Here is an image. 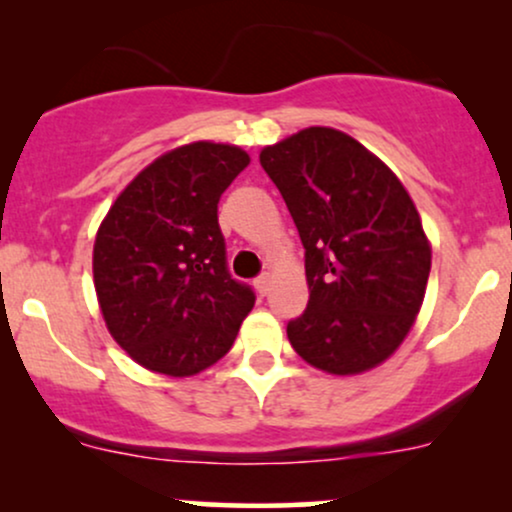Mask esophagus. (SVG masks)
Wrapping results in <instances>:
<instances>
[{
    "label": "esophagus",
    "mask_w": 512,
    "mask_h": 512,
    "mask_svg": "<svg viewBox=\"0 0 512 512\" xmlns=\"http://www.w3.org/2000/svg\"><path fill=\"white\" fill-rule=\"evenodd\" d=\"M269 286H272V276L269 274H262L255 279V289H257V293H262V296H267Z\"/></svg>",
    "instance_id": "esophagus-1"
}]
</instances>
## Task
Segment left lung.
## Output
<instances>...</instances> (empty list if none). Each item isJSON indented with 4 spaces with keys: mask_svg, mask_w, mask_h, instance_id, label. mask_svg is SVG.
I'll return each mask as SVG.
<instances>
[{
    "mask_svg": "<svg viewBox=\"0 0 512 512\" xmlns=\"http://www.w3.org/2000/svg\"><path fill=\"white\" fill-rule=\"evenodd\" d=\"M305 248L308 308L286 334L330 375L378 368L424 305L431 240L407 187L361 142L305 127L260 151Z\"/></svg>",
    "mask_w": 512,
    "mask_h": 512,
    "instance_id": "left-lung-1",
    "label": "left lung"
}]
</instances>
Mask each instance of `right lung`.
I'll return each mask as SVG.
<instances>
[{
  "mask_svg": "<svg viewBox=\"0 0 512 512\" xmlns=\"http://www.w3.org/2000/svg\"><path fill=\"white\" fill-rule=\"evenodd\" d=\"M248 166L236 144L175 146L134 175L98 226L93 286L105 327L151 373L190 378L214 366L255 305L228 274L216 216Z\"/></svg>",
  "mask_w": 512,
  "mask_h": 512,
  "instance_id": "add662e5",
  "label": "right lung"
}]
</instances>
